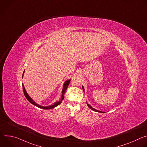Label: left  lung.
Wrapping results in <instances>:
<instances>
[{
	"mask_svg": "<svg viewBox=\"0 0 147 147\" xmlns=\"http://www.w3.org/2000/svg\"><path fill=\"white\" fill-rule=\"evenodd\" d=\"M82 90H83V91H84V87H83V86H82ZM87 105H88V107L91 109H92V111H95V112H100V113H105V112H102V111H97V110H96L95 109H94V108H93L91 105H90L87 102Z\"/></svg>",
	"mask_w": 147,
	"mask_h": 147,
	"instance_id": "1",
	"label": "left lung"
}]
</instances>
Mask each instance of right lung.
Returning a JSON list of instances; mask_svg holds the SVG:
<instances>
[{"label":"right lung","mask_w":147,"mask_h":147,"mask_svg":"<svg viewBox=\"0 0 147 147\" xmlns=\"http://www.w3.org/2000/svg\"><path fill=\"white\" fill-rule=\"evenodd\" d=\"M24 71H25V70H24V72H23V74H24ZM70 80H71V79H70V80H67V81H66L65 82L64 85H63V90H62V95H61L60 100L59 101H58V102H56L54 103L53 105H49V106H47V107H42V106L39 105L38 104H37L35 102H34V101L33 100V99H32L28 95V94L27 93L26 90V89H25V87H24V85H23V84H22V85H23V92H24V95H25V96L26 97V98L27 99V100H28L30 103H31L32 105H34L37 107L38 108H41V109H51L54 108H55L56 107L58 106L59 105H60V104L61 103V102H62V100H63L64 97H65V92H66V90H67V87H68V86H69V83H70Z\"/></svg>","instance_id":"1"}]
</instances>
